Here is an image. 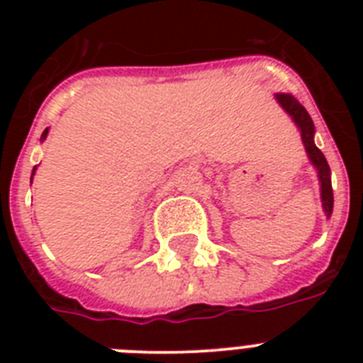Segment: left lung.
Listing matches in <instances>:
<instances>
[{
	"instance_id": "obj_1",
	"label": "left lung",
	"mask_w": 363,
	"mask_h": 363,
	"mask_svg": "<svg viewBox=\"0 0 363 363\" xmlns=\"http://www.w3.org/2000/svg\"><path fill=\"white\" fill-rule=\"evenodd\" d=\"M277 99H279V104L282 105V109L292 116L294 122H296L299 130H301V139H303L305 150H307V154H309L311 162H313L316 169H318V179H320V186H322V205H324L326 215L332 216L333 190H332V179H330V165H328L324 154L320 152V148L316 147L315 141H313V135H315V124H313V118H311L309 113L305 111L303 105L299 104L298 99L294 98V96H290V94H277Z\"/></svg>"
}]
</instances>
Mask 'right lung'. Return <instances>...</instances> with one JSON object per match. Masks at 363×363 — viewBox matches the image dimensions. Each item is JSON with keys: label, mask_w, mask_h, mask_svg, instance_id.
Masks as SVG:
<instances>
[{"label": "right lung", "mask_w": 363, "mask_h": 363, "mask_svg": "<svg viewBox=\"0 0 363 363\" xmlns=\"http://www.w3.org/2000/svg\"><path fill=\"white\" fill-rule=\"evenodd\" d=\"M47 133H48V130L43 131V137H41V139H45V137H47ZM33 171H35V167H33ZM31 179H33V177H31Z\"/></svg>", "instance_id": "add662e5"}]
</instances>
